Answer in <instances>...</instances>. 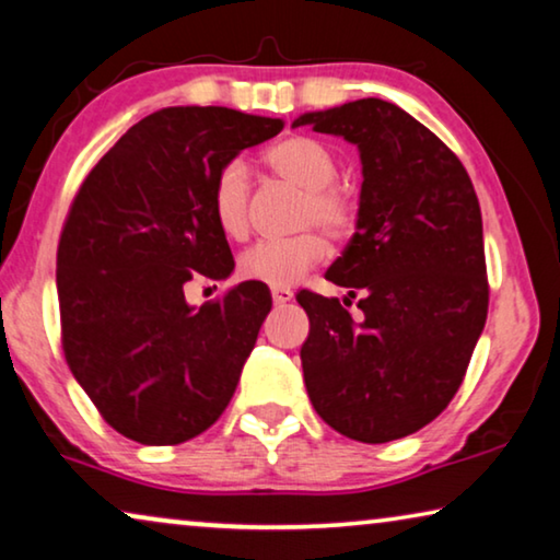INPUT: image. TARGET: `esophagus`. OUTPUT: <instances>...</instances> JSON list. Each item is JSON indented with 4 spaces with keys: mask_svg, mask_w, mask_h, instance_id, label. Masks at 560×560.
Wrapping results in <instances>:
<instances>
[{
    "mask_svg": "<svg viewBox=\"0 0 560 560\" xmlns=\"http://www.w3.org/2000/svg\"><path fill=\"white\" fill-rule=\"evenodd\" d=\"M271 296H273V304L283 306V304H289L291 299H294V291H291L289 287H273L271 289Z\"/></svg>",
    "mask_w": 560,
    "mask_h": 560,
    "instance_id": "34e87169",
    "label": "esophagus"
}]
</instances>
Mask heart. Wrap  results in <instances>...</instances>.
<instances>
[{
	"instance_id": "obj_1",
	"label": "heart",
	"mask_w": 560,
	"mask_h": 560,
	"mask_svg": "<svg viewBox=\"0 0 560 560\" xmlns=\"http://www.w3.org/2000/svg\"><path fill=\"white\" fill-rule=\"evenodd\" d=\"M264 165L281 180L304 190L299 206V226H319L331 238H347L357 229V203L345 188L337 186V158L319 140L306 136L283 138L266 148ZM211 213L215 226L229 238L248 236V173L241 161H229L215 173L211 186ZM329 256V241L322 231L306 229L294 236L264 238L246 248L238 258V269L246 279L264 281L269 287H291L308 269Z\"/></svg>"
}]
</instances>
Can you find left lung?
<instances>
[{
  "instance_id": "1",
  "label": "left lung",
  "mask_w": 560,
  "mask_h": 560,
  "mask_svg": "<svg viewBox=\"0 0 560 560\" xmlns=\"http://www.w3.org/2000/svg\"><path fill=\"white\" fill-rule=\"evenodd\" d=\"M294 125L354 143L364 175L357 233L327 271L349 296H362V322L339 299L296 294L308 316V399L352 440L407 438L460 389L486 327L490 289L472 180L435 132L385 100L306 113Z\"/></svg>"
}]
</instances>
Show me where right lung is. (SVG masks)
<instances>
[{
	"label": "right lung",
	"mask_w": 560,
	"mask_h": 560,
	"mask_svg": "<svg viewBox=\"0 0 560 560\" xmlns=\"http://www.w3.org/2000/svg\"><path fill=\"white\" fill-rule=\"evenodd\" d=\"M281 128L229 107H165L132 125L72 198L57 246L65 360L128 440L186 442L236 392L269 289L244 281L194 308L183 287L233 271L211 213L213 178Z\"/></svg>",
	"instance_id": "right-lung-1"
}]
</instances>
